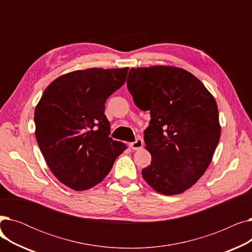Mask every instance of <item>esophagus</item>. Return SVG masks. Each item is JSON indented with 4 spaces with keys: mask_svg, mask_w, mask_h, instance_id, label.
I'll use <instances>...</instances> for the list:
<instances>
[{
    "mask_svg": "<svg viewBox=\"0 0 252 252\" xmlns=\"http://www.w3.org/2000/svg\"><path fill=\"white\" fill-rule=\"evenodd\" d=\"M129 147L133 150H139L143 147V140L142 139H137L135 142L129 144Z\"/></svg>",
    "mask_w": 252,
    "mask_h": 252,
    "instance_id": "esophagus-1",
    "label": "esophagus"
}]
</instances>
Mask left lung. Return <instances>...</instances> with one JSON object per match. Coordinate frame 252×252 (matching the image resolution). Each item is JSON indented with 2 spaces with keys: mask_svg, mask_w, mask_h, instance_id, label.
Here are the masks:
<instances>
[{
  "mask_svg": "<svg viewBox=\"0 0 252 252\" xmlns=\"http://www.w3.org/2000/svg\"><path fill=\"white\" fill-rule=\"evenodd\" d=\"M127 90L151 121L144 131L151 164L142 176L158 193L176 195L201 178L220 137L218 105L192 73L174 66L129 69Z\"/></svg>",
  "mask_w": 252,
  "mask_h": 252,
  "instance_id": "obj_1",
  "label": "left lung"
}]
</instances>
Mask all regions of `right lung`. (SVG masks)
Instances as JSON below:
<instances>
[{"label": "right lung", "mask_w": 252, "mask_h": 252, "mask_svg": "<svg viewBox=\"0 0 252 252\" xmlns=\"http://www.w3.org/2000/svg\"><path fill=\"white\" fill-rule=\"evenodd\" d=\"M128 67L90 68L59 76L44 91L34 111L35 138L61 183L88 190L110 171L126 148L113 141L105 102L126 79Z\"/></svg>", "instance_id": "1"}]
</instances>
